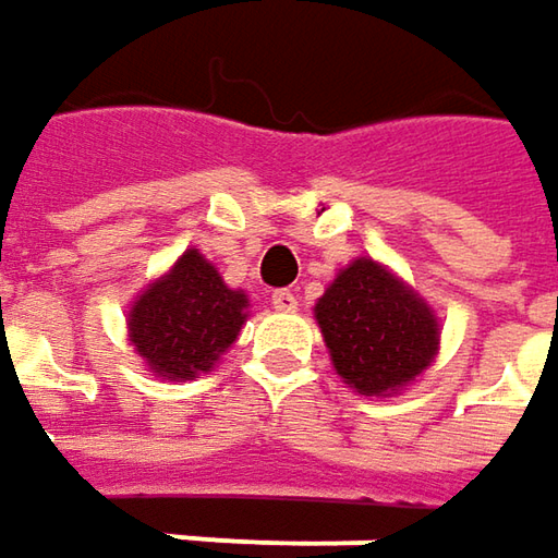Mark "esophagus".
Returning <instances> with one entry per match:
<instances>
[{"label": "esophagus", "mask_w": 558, "mask_h": 558, "mask_svg": "<svg viewBox=\"0 0 558 558\" xmlns=\"http://www.w3.org/2000/svg\"><path fill=\"white\" fill-rule=\"evenodd\" d=\"M271 305L278 312H296V293L293 290H275L271 293Z\"/></svg>", "instance_id": "obj_1"}]
</instances>
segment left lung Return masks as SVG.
Returning <instances> with one entry per match:
<instances>
[{"instance_id":"8db88e82","label":"left lung","mask_w":558,"mask_h":558,"mask_svg":"<svg viewBox=\"0 0 558 558\" xmlns=\"http://www.w3.org/2000/svg\"><path fill=\"white\" fill-rule=\"evenodd\" d=\"M333 372L362 397H390L434 362L437 315L390 268L362 255L315 303Z\"/></svg>"}]
</instances>
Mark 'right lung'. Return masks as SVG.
Instances as JSON below:
<instances>
[{
	"label": "right lung",
	"instance_id": "right-lung-1",
	"mask_svg": "<svg viewBox=\"0 0 558 558\" xmlns=\"http://www.w3.org/2000/svg\"><path fill=\"white\" fill-rule=\"evenodd\" d=\"M246 293L231 290L199 250L153 280L128 312V337L161 380H193L211 372L246 322Z\"/></svg>",
	"mask_w": 558,
	"mask_h": 558
}]
</instances>
